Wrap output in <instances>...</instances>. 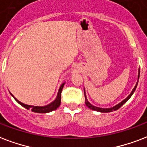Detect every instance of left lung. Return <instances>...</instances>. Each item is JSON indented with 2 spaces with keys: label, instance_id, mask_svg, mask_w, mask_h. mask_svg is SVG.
<instances>
[{
  "label": "left lung",
  "instance_id": "8db88e82",
  "mask_svg": "<svg viewBox=\"0 0 147 147\" xmlns=\"http://www.w3.org/2000/svg\"><path fill=\"white\" fill-rule=\"evenodd\" d=\"M140 68H139V73H138V81H139V79H140ZM138 81L137 82H136V86H135L134 89L132 90V91L131 92V93L129 94L127 97H126L124 100H122L121 103H119L118 104H117V105H115V107H110V108H100V107H95V106H93V105H92V104H90V102L88 101L87 98H86V93H85V90H84V94H85V103H86V105L90 109H92L93 110V111H99V112H103V113H107V112H111V111H116V110L119 109L122 105H123L124 104H125L127 101L129 100V98L131 97V95L134 93L135 90H136V87H137V85H138Z\"/></svg>",
  "mask_w": 147,
  "mask_h": 147
}]
</instances>
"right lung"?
Wrapping results in <instances>:
<instances>
[{"mask_svg":"<svg viewBox=\"0 0 147 147\" xmlns=\"http://www.w3.org/2000/svg\"><path fill=\"white\" fill-rule=\"evenodd\" d=\"M64 85H65V82L61 85V86L59 88V90H58V93H57V97L54 100L52 103L47 104L46 106H43V107H39V106H32V105H27V104H25L23 103H22L20 101H18L17 99L11 93V95L12 96L14 99L16 100L18 104L22 105V107H24L25 108H26L28 110H31L32 112L35 113H48L51 112L52 111H54L56 110L57 107H59L60 104H61V91H62V89L64 87Z\"/></svg>","mask_w":147,"mask_h":147,"instance_id":"add662e5","label":"right lung"}]
</instances>
